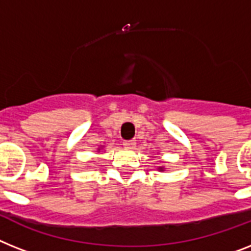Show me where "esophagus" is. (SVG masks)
I'll list each match as a JSON object with an SVG mask.
<instances>
[{"instance_id": "obj_1", "label": "esophagus", "mask_w": 251, "mask_h": 251, "mask_svg": "<svg viewBox=\"0 0 251 251\" xmlns=\"http://www.w3.org/2000/svg\"><path fill=\"white\" fill-rule=\"evenodd\" d=\"M123 146L128 150H132V149L136 148V141L134 140H129V141H124Z\"/></svg>"}]
</instances>
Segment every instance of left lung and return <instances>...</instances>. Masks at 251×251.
<instances>
[{
  "instance_id": "left-lung-1",
  "label": "left lung",
  "mask_w": 251,
  "mask_h": 251,
  "mask_svg": "<svg viewBox=\"0 0 251 251\" xmlns=\"http://www.w3.org/2000/svg\"><path fill=\"white\" fill-rule=\"evenodd\" d=\"M163 169H164V168H163V167H160V168H159V171H163Z\"/></svg>"
}]
</instances>
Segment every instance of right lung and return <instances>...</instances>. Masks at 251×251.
I'll list each match as a JSON object with an SVG mask.
<instances>
[{"label": "right lung", "mask_w": 251, "mask_h": 251, "mask_svg": "<svg viewBox=\"0 0 251 251\" xmlns=\"http://www.w3.org/2000/svg\"><path fill=\"white\" fill-rule=\"evenodd\" d=\"M99 150H100V149H99Z\"/></svg>", "instance_id": "right-lung-1"}]
</instances>
